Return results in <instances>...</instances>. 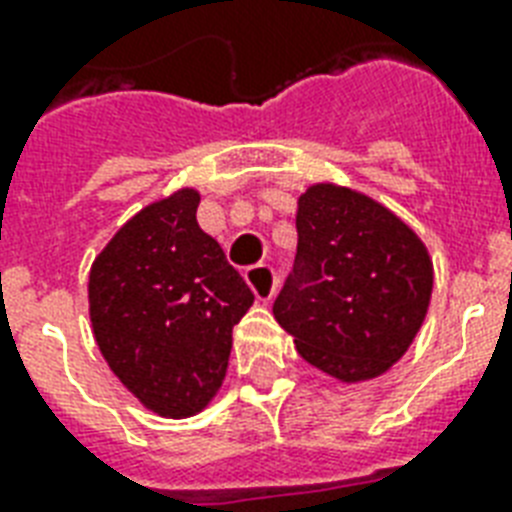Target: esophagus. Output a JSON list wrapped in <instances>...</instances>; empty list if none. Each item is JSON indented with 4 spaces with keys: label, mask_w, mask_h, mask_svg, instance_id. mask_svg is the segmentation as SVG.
I'll return each instance as SVG.
<instances>
[{
    "label": "esophagus",
    "mask_w": 512,
    "mask_h": 512,
    "mask_svg": "<svg viewBox=\"0 0 512 512\" xmlns=\"http://www.w3.org/2000/svg\"><path fill=\"white\" fill-rule=\"evenodd\" d=\"M244 279H247V284L252 287V292H255L257 300H263V303H268V300L276 295V287H279L276 268L268 263L249 265L247 271H244Z\"/></svg>",
    "instance_id": "obj_1"
}]
</instances>
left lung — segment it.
<instances>
[{
  "label": "left lung",
  "instance_id": "8db88e82",
  "mask_svg": "<svg viewBox=\"0 0 512 512\" xmlns=\"http://www.w3.org/2000/svg\"><path fill=\"white\" fill-rule=\"evenodd\" d=\"M433 263L417 233L364 193L321 183L297 201V255L273 316L297 353L342 382L388 372L428 313Z\"/></svg>",
  "mask_w": 512,
  "mask_h": 512
}]
</instances>
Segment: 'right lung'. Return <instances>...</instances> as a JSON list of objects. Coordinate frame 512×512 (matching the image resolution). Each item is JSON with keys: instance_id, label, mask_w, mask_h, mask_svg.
<instances>
[{"instance_id": "1", "label": "right lung", "mask_w": 512, "mask_h": 512, "mask_svg": "<svg viewBox=\"0 0 512 512\" xmlns=\"http://www.w3.org/2000/svg\"><path fill=\"white\" fill-rule=\"evenodd\" d=\"M199 193H172L132 217L92 263L90 319L124 388L162 417L201 412L223 385L231 332L255 303L196 223Z\"/></svg>"}]
</instances>
